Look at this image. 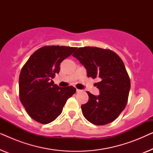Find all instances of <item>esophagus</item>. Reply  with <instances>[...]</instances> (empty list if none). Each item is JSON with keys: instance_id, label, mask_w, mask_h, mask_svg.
I'll return each instance as SVG.
<instances>
[{"instance_id": "1", "label": "esophagus", "mask_w": 153, "mask_h": 153, "mask_svg": "<svg viewBox=\"0 0 153 153\" xmlns=\"http://www.w3.org/2000/svg\"><path fill=\"white\" fill-rule=\"evenodd\" d=\"M83 92L82 90H79V89H76V93H81Z\"/></svg>"}]
</instances>
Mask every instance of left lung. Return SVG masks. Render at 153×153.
<instances>
[{"mask_svg":"<svg viewBox=\"0 0 153 153\" xmlns=\"http://www.w3.org/2000/svg\"><path fill=\"white\" fill-rule=\"evenodd\" d=\"M72 56L86 69L88 77L99 79L95 85L100 95L87 92L88 102L81 105L83 116L94 125L113 122L126 106L130 90L123 60L114 51L97 47L79 48Z\"/></svg>","mask_w":153,"mask_h":153,"instance_id":"left-lung-1","label":"left lung"}]
</instances>
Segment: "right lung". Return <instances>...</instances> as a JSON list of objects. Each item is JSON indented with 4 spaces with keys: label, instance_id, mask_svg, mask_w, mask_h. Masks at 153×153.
Listing matches in <instances>:
<instances>
[{
    "label": "right lung",
    "instance_id": "obj_1",
    "mask_svg": "<svg viewBox=\"0 0 153 153\" xmlns=\"http://www.w3.org/2000/svg\"><path fill=\"white\" fill-rule=\"evenodd\" d=\"M76 48L45 46L33 53L19 75V97L29 116L37 122L48 124L62 113L73 86L60 88L52 79L60 72V64Z\"/></svg>",
    "mask_w": 153,
    "mask_h": 153
}]
</instances>
